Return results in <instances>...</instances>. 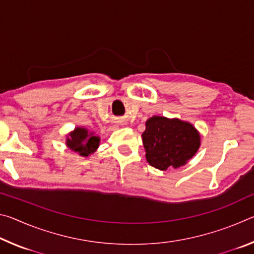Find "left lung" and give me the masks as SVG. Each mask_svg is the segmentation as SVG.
Instances as JSON below:
<instances>
[{"label": "left lung", "mask_w": 254, "mask_h": 254, "mask_svg": "<svg viewBox=\"0 0 254 254\" xmlns=\"http://www.w3.org/2000/svg\"><path fill=\"white\" fill-rule=\"evenodd\" d=\"M142 141L149 165L166 171L185 166L195 156L200 133L187 121L154 115L145 122Z\"/></svg>", "instance_id": "8db88e82"}]
</instances>
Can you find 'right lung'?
<instances>
[{
  "label": "right lung",
  "mask_w": 254,
  "mask_h": 254,
  "mask_svg": "<svg viewBox=\"0 0 254 254\" xmlns=\"http://www.w3.org/2000/svg\"><path fill=\"white\" fill-rule=\"evenodd\" d=\"M101 137L94 131H89L84 127H76L66 135V145L68 149L78 153L81 157H89L100 147Z\"/></svg>",
  "instance_id": "add662e5"
}]
</instances>
